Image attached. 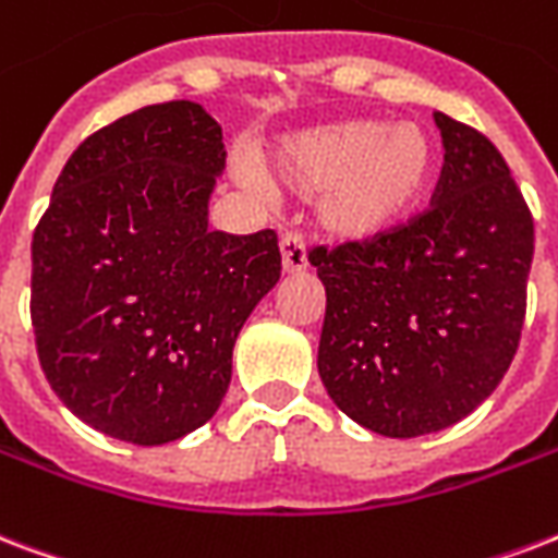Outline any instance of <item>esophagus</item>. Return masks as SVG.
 I'll use <instances>...</instances> for the list:
<instances>
[{"label":"esophagus","instance_id":"obj_1","mask_svg":"<svg viewBox=\"0 0 558 558\" xmlns=\"http://www.w3.org/2000/svg\"><path fill=\"white\" fill-rule=\"evenodd\" d=\"M280 263H283V271H289V275H298V271L307 269V248H304L301 233L287 231L280 236Z\"/></svg>","mask_w":558,"mask_h":558}]
</instances>
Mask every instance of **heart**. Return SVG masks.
Listing matches in <instances>:
<instances>
[{
	"mask_svg": "<svg viewBox=\"0 0 558 558\" xmlns=\"http://www.w3.org/2000/svg\"><path fill=\"white\" fill-rule=\"evenodd\" d=\"M433 166L427 128L339 119L283 140L269 157V175L292 193H318V225L330 236L365 242L407 219L430 184Z\"/></svg>",
	"mask_w": 558,
	"mask_h": 558,
	"instance_id": "1",
	"label": "heart"
}]
</instances>
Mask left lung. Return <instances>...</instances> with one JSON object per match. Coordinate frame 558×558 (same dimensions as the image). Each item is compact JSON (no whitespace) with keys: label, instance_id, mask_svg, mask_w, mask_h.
<instances>
[{"label":"left lung","instance_id":"1","mask_svg":"<svg viewBox=\"0 0 558 558\" xmlns=\"http://www.w3.org/2000/svg\"><path fill=\"white\" fill-rule=\"evenodd\" d=\"M445 166L401 228L310 263L325 283L318 374L365 430L415 439L474 412L521 342L533 213L504 155L477 128L436 113Z\"/></svg>","mask_w":558,"mask_h":558}]
</instances>
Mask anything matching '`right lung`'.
<instances>
[{
    "label": "right lung",
    "mask_w": 558,
    "mask_h": 558,
    "mask_svg": "<svg viewBox=\"0 0 558 558\" xmlns=\"http://www.w3.org/2000/svg\"><path fill=\"white\" fill-rule=\"evenodd\" d=\"M222 128L195 101L148 105L84 140L32 240L43 374L93 430L166 445L210 421L233 342L280 278L278 233L207 228Z\"/></svg>",
    "instance_id": "right-lung-1"
}]
</instances>
